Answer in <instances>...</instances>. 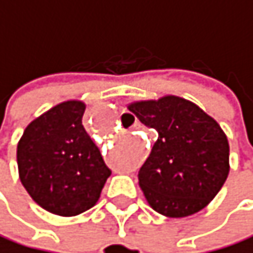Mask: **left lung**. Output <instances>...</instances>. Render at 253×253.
Returning a JSON list of instances; mask_svg holds the SVG:
<instances>
[{"label":"left lung","mask_w":253,"mask_h":253,"mask_svg":"<svg viewBox=\"0 0 253 253\" xmlns=\"http://www.w3.org/2000/svg\"><path fill=\"white\" fill-rule=\"evenodd\" d=\"M147 127L157 130L138 180L147 203L167 217L206 209L229 174V144L219 123L178 96L127 105Z\"/></svg>","instance_id":"1"}]
</instances>
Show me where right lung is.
Listing matches in <instances>:
<instances>
[{
	"instance_id": "1",
	"label": "right lung",
	"mask_w": 253,
	"mask_h": 253,
	"mask_svg": "<svg viewBox=\"0 0 253 253\" xmlns=\"http://www.w3.org/2000/svg\"><path fill=\"white\" fill-rule=\"evenodd\" d=\"M86 105L66 100L34 118L17 142L19 178L33 201L57 216L96 206L111 175L82 126Z\"/></svg>"
}]
</instances>
